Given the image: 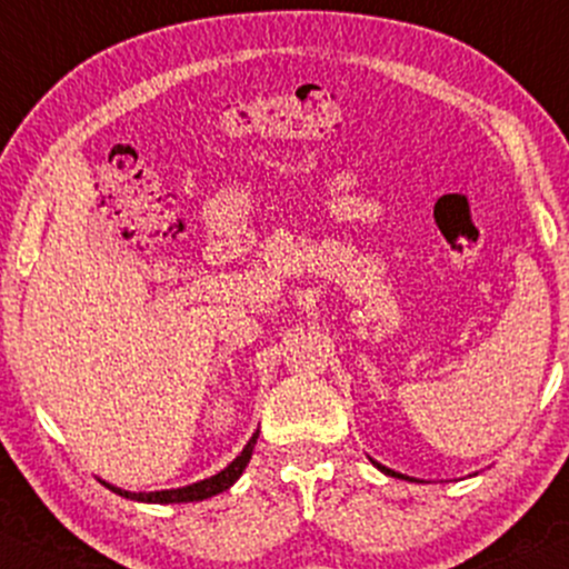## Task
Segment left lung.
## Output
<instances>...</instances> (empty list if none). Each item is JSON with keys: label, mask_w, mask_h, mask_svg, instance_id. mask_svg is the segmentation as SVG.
Returning a JSON list of instances; mask_svg holds the SVG:
<instances>
[{"label": "left lung", "mask_w": 569, "mask_h": 569, "mask_svg": "<svg viewBox=\"0 0 569 569\" xmlns=\"http://www.w3.org/2000/svg\"><path fill=\"white\" fill-rule=\"evenodd\" d=\"M372 465L378 467L380 472H386V476H395V478H405V480H416V478H410V476H402V472H397V470H391V467H386V465H380V461H376V459H370Z\"/></svg>", "instance_id": "1"}]
</instances>
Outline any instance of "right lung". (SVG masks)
I'll use <instances>...</instances> for the list:
<instances>
[{
    "instance_id": "add662e5",
    "label": "right lung",
    "mask_w": 569,
    "mask_h": 569,
    "mask_svg": "<svg viewBox=\"0 0 569 569\" xmlns=\"http://www.w3.org/2000/svg\"><path fill=\"white\" fill-rule=\"evenodd\" d=\"M256 440H259V432H256L251 440H248V446L242 448L240 457L234 461H229L227 467H223L221 472H216V476L204 478V480H197V483H189V486H180V489H161V491H127V489H118V486L108 483V480H102L104 486H108L110 491H116L118 497H127V499H134V502H153V505H178V502H202V499H210L216 495H223V491H229L232 486L237 483V478L242 476V470L248 467V461H251V453H253V446Z\"/></svg>"
}]
</instances>
